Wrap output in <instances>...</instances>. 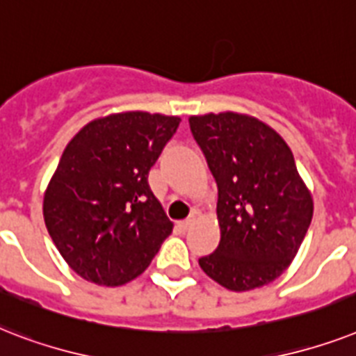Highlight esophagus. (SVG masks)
I'll return each instance as SVG.
<instances>
[{
	"mask_svg": "<svg viewBox=\"0 0 356 356\" xmlns=\"http://www.w3.org/2000/svg\"><path fill=\"white\" fill-rule=\"evenodd\" d=\"M193 224H195V218H187V220H181L180 224H178V226L181 227V229H184V232H187V229H189V227L193 226Z\"/></svg>",
	"mask_w": 356,
	"mask_h": 356,
	"instance_id": "1",
	"label": "esophagus"
}]
</instances>
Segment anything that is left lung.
Listing matches in <instances>:
<instances>
[{"label":"left lung","instance_id":"8db88e82","mask_svg":"<svg viewBox=\"0 0 356 356\" xmlns=\"http://www.w3.org/2000/svg\"><path fill=\"white\" fill-rule=\"evenodd\" d=\"M189 127L218 187L220 243L198 264L227 291L268 285L292 263L312 220L292 150L244 113L191 115Z\"/></svg>","mask_w":356,"mask_h":356}]
</instances>
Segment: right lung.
<instances>
[{
	"label": "right lung",
	"instance_id": "add662e5",
	"mask_svg": "<svg viewBox=\"0 0 356 356\" xmlns=\"http://www.w3.org/2000/svg\"><path fill=\"white\" fill-rule=\"evenodd\" d=\"M180 118L112 113L88 123L62 152L44 195V220L71 270L119 286L143 274L172 232L149 170Z\"/></svg>",
	"mask_w": 356,
	"mask_h": 356
}]
</instances>
